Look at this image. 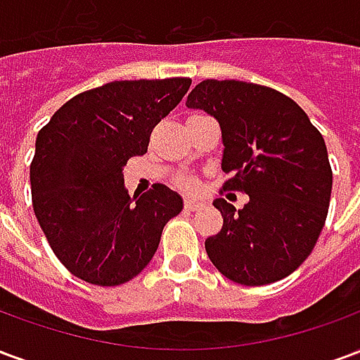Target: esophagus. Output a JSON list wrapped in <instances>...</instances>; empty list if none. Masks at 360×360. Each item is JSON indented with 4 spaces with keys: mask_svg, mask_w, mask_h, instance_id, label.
<instances>
[{
    "mask_svg": "<svg viewBox=\"0 0 360 360\" xmlns=\"http://www.w3.org/2000/svg\"><path fill=\"white\" fill-rule=\"evenodd\" d=\"M200 206H202L200 200H195V198H185V208H187L188 212L196 210V208H200Z\"/></svg>",
    "mask_w": 360,
    "mask_h": 360,
    "instance_id": "esophagus-1",
    "label": "esophagus"
}]
</instances>
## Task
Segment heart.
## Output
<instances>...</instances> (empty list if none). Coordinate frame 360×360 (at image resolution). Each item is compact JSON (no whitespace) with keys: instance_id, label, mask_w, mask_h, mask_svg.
Listing matches in <instances>:
<instances>
[{"instance_id":"1","label":"heart","mask_w":360,"mask_h":360,"mask_svg":"<svg viewBox=\"0 0 360 360\" xmlns=\"http://www.w3.org/2000/svg\"><path fill=\"white\" fill-rule=\"evenodd\" d=\"M177 185H179L183 191H196V181L195 179H191V177H183V179L177 181Z\"/></svg>"}]
</instances>
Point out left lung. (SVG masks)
<instances>
[{
	"label": "left lung",
	"instance_id": "8db88e82",
	"mask_svg": "<svg viewBox=\"0 0 360 360\" xmlns=\"http://www.w3.org/2000/svg\"><path fill=\"white\" fill-rule=\"evenodd\" d=\"M187 108L218 119L226 191H241V210L224 198L219 233L204 247L212 264L241 285L287 278L309 258L326 224L332 167L322 134L289 96L243 81H202Z\"/></svg>",
	"mask_w": 360,
	"mask_h": 360
}]
</instances>
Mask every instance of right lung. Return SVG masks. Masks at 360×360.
Wrapping results in <instances>:
<instances>
[{"label": "right lung", "instance_id": "obj_1", "mask_svg": "<svg viewBox=\"0 0 360 360\" xmlns=\"http://www.w3.org/2000/svg\"><path fill=\"white\" fill-rule=\"evenodd\" d=\"M188 86L187 77L108 82L63 103L36 136V219L59 262L82 281L111 287L139 276L183 210L181 196L160 183L131 198L123 165L146 154L152 129Z\"/></svg>", "mask_w": 360, "mask_h": 360}]
</instances>
